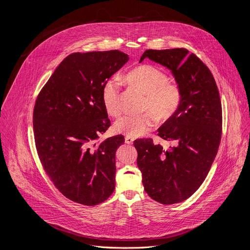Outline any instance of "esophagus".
Instances as JSON below:
<instances>
[{"mask_svg": "<svg viewBox=\"0 0 250 250\" xmlns=\"http://www.w3.org/2000/svg\"><path fill=\"white\" fill-rule=\"evenodd\" d=\"M125 143H127V144H132L133 143V141H134V138L133 137H131V136H125Z\"/></svg>", "mask_w": 250, "mask_h": 250, "instance_id": "esophagus-1", "label": "esophagus"}]
</instances>
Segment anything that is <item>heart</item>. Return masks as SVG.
Returning <instances> with one entry per match:
<instances>
[{"label":"heart","instance_id":"obj_1","mask_svg":"<svg viewBox=\"0 0 250 250\" xmlns=\"http://www.w3.org/2000/svg\"><path fill=\"white\" fill-rule=\"evenodd\" d=\"M125 80L128 84L145 94L143 110L139 115H126L119 119L114 129L118 133L135 137L144 135L160 121L171 119L182 102V90L177 83L170 82L169 76L160 68L143 64L129 71ZM120 82L117 78L108 79L102 87V102L106 112L112 117H119L123 108L120 99Z\"/></svg>","mask_w":250,"mask_h":250}]
</instances>
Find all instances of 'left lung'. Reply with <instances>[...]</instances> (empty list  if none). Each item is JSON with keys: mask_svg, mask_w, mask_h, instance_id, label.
I'll use <instances>...</instances> for the list:
<instances>
[{"mask_svg": "<svg viewBox=\"0 0 250 250\" xmlns=\"http://www.w3.org/2000/svg\"><path fill=\"white\" fill-rule=\"evenodd\" d=\"M169 68L182 90L175 115L158 129L178 145L164 150L151 138L136 139L142 184L155 201L168 205L185 201L202 185L217 155L222 136V104L207 65L184 48L146 50L140 58Z\"/></svg>", "mask_w": 250, "mask_h": 250, "instance_id": "obj_1", "label": "left lung"}]
</instances>
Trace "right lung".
I'll return each mask as SVG.
<instances>
[{"instance_id":"add662e5","label":"right lung","mask_w":250,"mask_h":250,"mask_svg":"<svg viewBox=\"0 0 250 250\" xmlns=\"http://www.w3.org/2000/svg\"><path fill=\"white\" fill-rule=\"evenodd\" d=\"M128 59L119 50L70 54L37 96L33 131L40 162L54 186L73 202L94 206L115 190L116 151L125 137L94 141L111 125L102 87Z\"/></svg>"}]
</instances>
